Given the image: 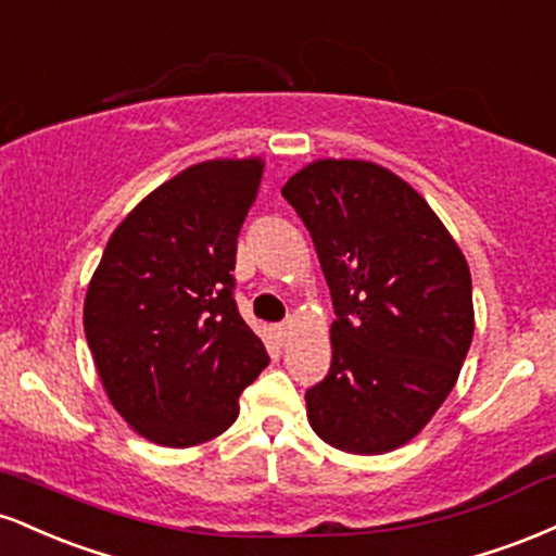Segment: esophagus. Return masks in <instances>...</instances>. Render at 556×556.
<instances>
[{"mask_svg": "<svg viewBox=\"0 0 556 556\" xmlns=\"http://www.w3.org/2000/svg\"><path fill=\"white\" fill-rule=\"evenodd\" d=\"M290 334H292V324H290V321L279 324V327H277V337H279V340L287 342V337H290Z\"/></svg>", "mask_w": 556, "mask_h": 556, "instance_id": "obj_1", "label": "esophagus"}]
</instances>
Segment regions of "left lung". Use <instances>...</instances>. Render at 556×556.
Returning <instances> with one entry per match:
<instances>
[{
    "label": "left lung",
    "instance_id": "1",
    "mask_svg": "<svg viewBox=\"0 0 556 556\" xmlns=\"http://www.w3.org/2000/svg\"><path fill=\"white\" fill-rule=\"evenodd\" d=\"M314 240L334 324L331 366L305 392L324 442L381 455L429 424L473 340L465 256L429 203L374 162L324 159L282 188Z\"/></svg>",
    "mask_w": 556,
    "mask_h": 556
}]
</instances>
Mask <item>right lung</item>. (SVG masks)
Returning <instances> with one entry per match:
<instances>
[{"label":"right lung","mask_w":556,"mask_h":556,"mask_svg":"<svg viewBox=\"0 0 556 556\" xmlns=\"http://www.w3.org/2000/svg\"><path fill=\"white\" fill-rule=\"evenodd\" d=\"M261 175V159H214L159 185L114 229L88 285L83 327L101 384L149 442L219 437L269 366L232 274Z\"/></svg>","instance_id":"1"}]
</instances>
